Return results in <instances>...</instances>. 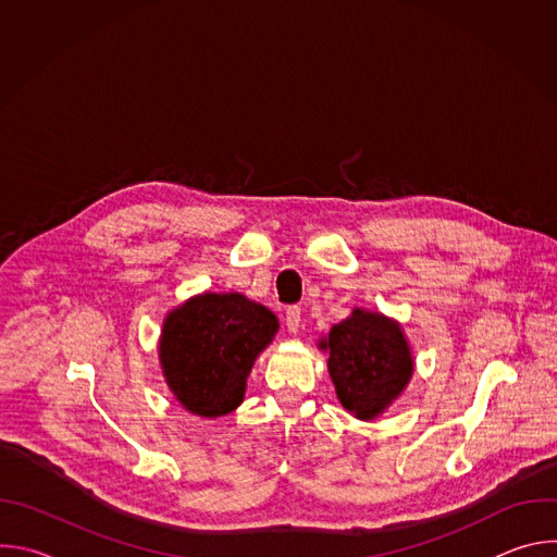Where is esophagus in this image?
Segmentation results:
<instances>
[{
	"instance_id": "obj_1",
	"label": "esophagus",
	"mask_w": 557,
	"mask_h": 557,
	"mask_svg": "<svg viewBox=\"0 0 557 557\" xmlns=\"http://www.w3.org/2000/svg\"><path fill=\"white\" fill-rule=\"evenodd\" d=\"M301 324V308L299 306H288L286 308V329L288 333H297Z\"/></svg>"
}]
</instances>
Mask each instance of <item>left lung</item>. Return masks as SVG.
Instances as JSON below:
<instances>
[{
    "label": "left lung",
    "instance_id": "8db88e82",
    "mask_svg": "<svg viewBox=\"0 0 557 557\" xmlns=\"http://www.w3.org/2000/svg\"><path fill=\"white\" fill-rule=\"evenodd\" d=\"M342 406L357 419L381 414L412 376V357L399 329L376 312L355 310L322 342Z\"/></svg>",
    "mask_w": 557,
    "mask_h": 557
}]
</instances>
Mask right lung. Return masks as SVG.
I'll use <instances>...</instances> for the list:
<instances>
[{"mask_svg": "<svg viewBox=\"0 0 557 557\" xmlns=\"http://www.w3.org/2000/svg\"><path fill=\"white\" fill-rule=\"evenodd\" d=\"M275 333V314L240 293H207L170 312L161 363L176 399L200 417L235 410L256 357Z\"/></svg>", "mask_w": 557, "mask_h": 557, "instance_id": "add662e5", "label": "right lung"}]
</instances>
